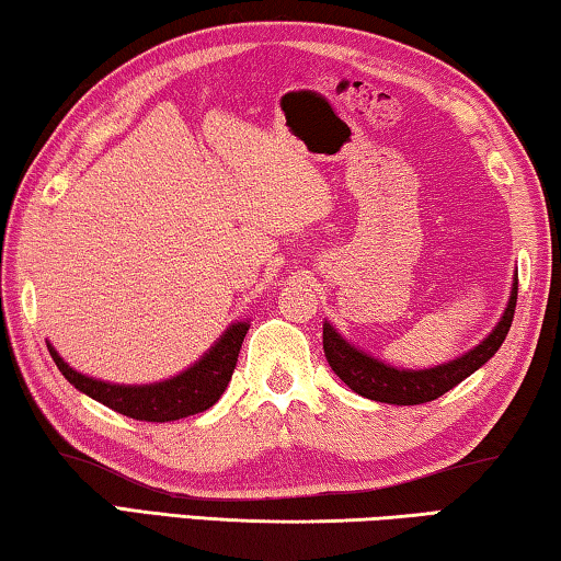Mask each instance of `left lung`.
<instances>
[{
    "mask_svg": "<svg viewBox=\"0 0 561 561\" xmlns=\"http://www.w3.org/2000/svg\"><path fill=\"white\" fill-rule=\"evenodd\" d=\"M516 290H519V278L512 283L510 304L504 308V316L499 318L484 341L479 346L463 353V356L449 360V364L434 368H396L383 364L374 356H368L356 346L343 339V335L325 321L323 323V351L325 358L333 368V374L358 396H366L370 401L396 403V407H416V403L434 401L454 386H459L463 378H469L473 370L481 368L494 353L502 348L506 333L512 329L514 308H516Z\"/></svg>",
    "mask_w": 561,
    "mask_h": 561,
    "instance_id": "obj_1",
    "label": "left lung"
}]
</instances>
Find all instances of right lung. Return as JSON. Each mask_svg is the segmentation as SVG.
Returning <instances> with one entry per match:
<instances>
[{"label": "right lung", "instance_id": "right-lung-1", "mask_svg": "<svg viewBox=\"0 0 561 561\" xmlns=\"http://www.w3.org/2000/svg\"><path fill=\"white\" fill-rule=\"evenodd\" d=\"M251 323L240 321L232 323L230 329L215 341V346L205 353L201 360H195L191 368L183 374L168 378L160 383H142V386H125V383H107L100 378L84 376L75 370L70 364H65L62 356L55 351L51 343L47 348L55 358L57 368L70 381L77 391L88 393L90 399L105 403L107 409L123 413L137 421H178L193 413L208 411L215 401L220 399L222 391L230 381L232 370L238 364V353L243 346V339Z\"/></svg>", "mask_w": 561, "mask_h": 561}]
</instances>
